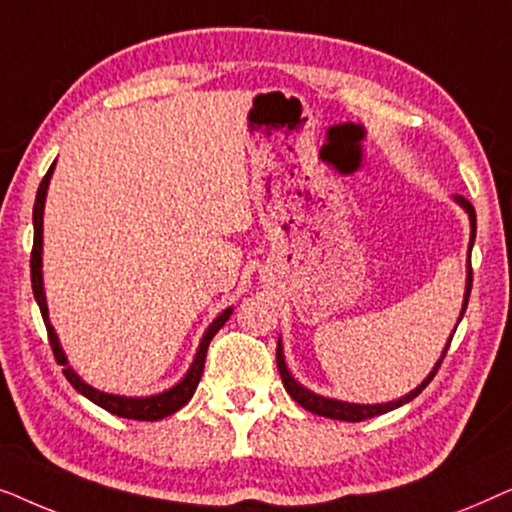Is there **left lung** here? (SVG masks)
<instances>
[{
  "label": "left lung",
  "mask_w": 512,
  "mask_h": 512,
  "mask_svg": "<svg viewBox=\"0 0 512 512\" xmlns=\"http://www.w3.org/2000/svg\"><path fill=\"white\" fill-rule=\"evenodd\" d=\"M454 200H457L459 205L466 209L468 216H471V228H473V230H471V247H473V242H475V209H473L471 202H468V200L464 198V195H457V198H454ZM471 286H473V272H471V268H468L466 298H464V307H461V317H464V312H466L468 296H471ZM450 342H452V340H450ZM450 342H447L445 352H443V356H440V359H438L436 368L431 370V375L426 377V380H424L422 384H419V387H417L415 391H410L408 396L398 398V401H394V403H380V405H356V403H342V401H333V398H324V396L312 394V391H307V389L300 387V384L291 377L289 370H286L284 354H282V345H279V342H277V368H279V375H282V382H284L286 394H289V396L293 398V401H296V403L300 405V408H305L307 412H314V415H321V417L340 419V422H363V419H370V417L384 415V412L401 408L403 403H410L412 398L422 394V391H424L426 387H429V382L433 380V377H436L438 368H440V363H443L445 354H447V349H450Z\"/></svg>",
  "instance_id": "8db88e82"
}]
</instances>
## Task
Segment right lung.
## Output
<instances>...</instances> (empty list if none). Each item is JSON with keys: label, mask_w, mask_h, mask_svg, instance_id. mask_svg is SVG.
<instances>
[{"label": "right lung", "mask_w": 512, "mask_h": 512, "mask_svg": "<svg viewBox=\"0 0 512 512\" xmlns=\"http://www.w3.org/2000/svg\"><path fill=\"white\" fill-rule=\"evenodd\" d=\"M51 174H53V165L48 167L46 177L41 179L39 191H37V200H34V212H32L34 244H32V256H30V272H32V291H34V298H37V303H39L41 317H44V324H46V331H48V342H51L55 361H58L60 366H65V368H62V375L67 377L69 384H72V387L79 391V394L90 398V401H93L95 405H100V408H104L107 412H111V415L125 417V419H139V422H158V419L170 417L172 412L184 408V405L193 398L195 389H198L200 377H202V368H205V356H207L209 342H212L216 333H219V328L226 324L230 312H233V310L228 307L226 312L219 314V317L212 321V326L207 328L205 338H202V342H200L198 356H195L191 370H188V375L184 377V380H181L177 387H172L170 391H163V394L149 396V398H125V396L104 394V391H97L93 387H88V384L83 382L81 377L67 366L65 354H62V349H60L58 335H55L51 321H48V307H46V298H44V282H41V233H44V200H46V188H48V181H51Z\"/></svg>", "instance_id": "1"}]
</instances>
